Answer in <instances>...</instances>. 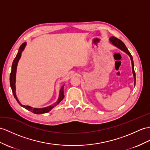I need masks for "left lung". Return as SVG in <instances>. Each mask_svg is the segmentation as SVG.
Listing matches in <instances>:
<instances>
[{"label":"left lung","instance_id":"obj_1","mask_svg":"<svg viewBox=\"0 0 150 150\" xmlns=\"http://www.w3.org/2000/svg\"><path fill=\"white\" fill-rule=\"evenodd\" d=\"M110 42L113 45L116 46L117 47H118L119 49L122 50V51H123L124 52H125L127 54H129V56L130 58V60H131V62H132V73H133V75H134V85H136V73H135L134 71V62H133V58H132V56L131 55L130 53L129 52V51L128 50V49L127 48L126 46L125 45V44H124L121 40L118 39V38H116L114 36H112L110 39Z\"/></svg>","mask_w":150,"mask_h":150}]
</instances>
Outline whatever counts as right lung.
<instances>
[{
    "instance_id": "1",
    "label": "right lung",
    "mask_w": 150,
    "mask_h": 150,
    "mask_svg": "<svg viewBox=\"0 0 150 150\" xmlns=\"http://www.w3.org/2000/svg\"><path fill=\"white\" fill-rule=\"evenodd\" d=\"M27 43L26 42H23L22 45H21L20 47L19 50H18V52L16 54V56L13 60V62L12 64V68H11V72L10 74V86L11 88L12 89V92L13 93V96L14 98H16V100L18 103L21 106H22L23 108H25L27 110L30 111L32 112L34 114H43V113H46L47 112H49L50 110L54 107L56 106L57 105L59 104L60 102L63 100V98L64 97V86L61 88V89L60 90V93H59V97L58 98V100L55 103H54L53 105H51L50 106H47L46 108H34L31 106H29V105H22L20 103V101L18 100L17 96L16 95V86H15V83H16V69H17V65L18 62L19 61L21 55V53L25 49V47L26 46Z\"/></svg>"
}]
</instances>
